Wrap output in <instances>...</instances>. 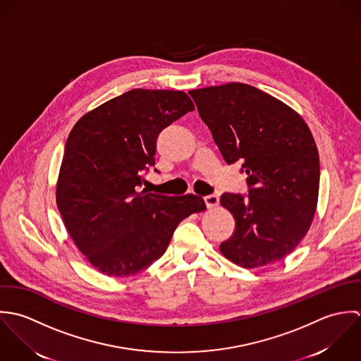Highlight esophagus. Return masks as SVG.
Masks as SVG:
<instances>
[{
    "label": "esophagus",
    "instance_id": "obj_1",
    "mask_svg": "<svg viewBox=\"0 0 361 361\" xmlns=\"http://www.w3.org/2000/svg\"><path fill=\"white\" fill-rule=\"evenodd\" d=\"M204 201H205L207 207L211 209V208H215L217 204H219V197H217L216 194H211V195L204 197Z\"/></svg>",
    "mask_w": 361,
    "mask_h": 361
}]
</instances>
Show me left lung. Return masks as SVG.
<instances>
[{
  "instance_id": "1",
  "label": "left lung",
  "mask_w": 361,
  "mask_h": 361,
  "mask_svg": "<svg viewBox=\"0 0 361 361\" xmlns=\"http://www.w3.org/2000/svg\"><path fill=\"white\" fill-rule=\"evenodd\" d=\"M224 161H241L248 194L224 192L235 220L221 254L243 268L282 261L307 234L319 190V156L304 120L283 102L245 83L188 92Z\"/></svg>"
}]
</instances>
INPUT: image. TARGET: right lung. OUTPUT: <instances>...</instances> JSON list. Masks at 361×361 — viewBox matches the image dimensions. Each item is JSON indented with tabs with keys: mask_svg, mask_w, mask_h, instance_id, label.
Wrapping results in <instances>:
<instances>
[{
	"mask_svg": "<svg viewBox=\"0 0 361 361\" xmlns=\"http://www.w3.org/2000/svg\"><path fill=\"white\" fill-rule=\"evenodd\" d=\"M180 90L133 89L85 114L67 140L57 207L76 247L100 272L137 275L159 259L178 223L207 205L141 187L159 134L194 110Z\"/></svg>",
	"mask_w": 361,
	"mask_h": 361,
	"instance_id": "obj_1",
	"label": "right lung"
}]
</instances>
